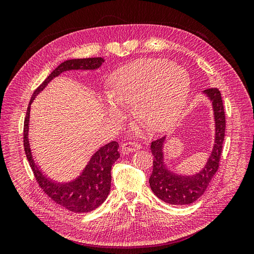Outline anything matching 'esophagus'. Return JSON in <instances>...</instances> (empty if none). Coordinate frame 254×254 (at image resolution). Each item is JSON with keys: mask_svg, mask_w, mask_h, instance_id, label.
<instances>
[{"mask_svg": "<svg viewBox=\"0 0 254 254\" xmlns=\"http://www.w3.org/2000/svg\"><path fill=\"white\" fill-rule=\"evenodd\" d=\"M140 148H141V144L136 142H127L122 145V149L124 151V153H131Z\"/></svg>", "mask_w": 254, "mask_h": 254, "instance_id": "obj_1", "label": "esophagus"}]
</instances>
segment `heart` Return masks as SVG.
Listing matches in <instances>:
<instances>
[{
  "label": "heart",
  "instance_id": "b5f03b06",
  "mask_svg": "<svg viewBox=\"0 0 254 254\" xmlns=\"http://www.w3.org/2000/svg\"><path fill=\"white\" fill-rule=\"evenodd\" d=\"M190 91L186 70L165 59H142L118 68L106 96L107 111L118 117L121 106L133 104L137 117L156 129L172 125L181 114Z\"/></svg>",
  "mask_w": 254,
  "mask_h": 254
}]
</instances>
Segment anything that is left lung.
Segmentation results:
<instances>
[{
  "label": "left lung",
  "instance_id": "8db88e82",
  "mask_svg": "<svg viewBox=\"0 0 254 254\" xmlns=\"http://www.w3.org/2000/svg\"><path fill=\"white\" fill-rule=\"evenodd\" d=\"M203 93L211 99L213 106L215 144L209 160L200 172L193 176H181L171 172L164 163L163 144L165 136L151 142L153 166L149 177V186L153 194L170 204L184 205L195 202L204 193L214 175L218 171L226 131L224 104L217 88L206 89Z\"/></svg>",
  "mask_w": 254,
  "mask_h": 254
}]
</instances>
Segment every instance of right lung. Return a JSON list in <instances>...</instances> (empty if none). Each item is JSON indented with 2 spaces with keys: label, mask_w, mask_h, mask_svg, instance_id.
Wrapping results in <instances>:
<instances>
[{
  "label": "right lung",
  "mask_w": 254,
  "mask_h": 254,
  "mask_svg": "<svg viewBox=\"0 0 254 254\" xmlns=\"http://www.w3.org/2000/svg\"><path fill=\"white\" fill-rule=\"evenodd\" d=\"M104 61L105 60L102 57H95L71 59L60 64L48 76L47 79L35 90L32 98H30L24 120L23 142H24L25 155L29 166L32 167L36 181L52 200L74 213H88L93 211L108 197L111 187V167L115 161L120 158V152L118 150L119 143L113 141L99 148L92 156L81 175L74 181L67 183L54 182L42 174L40 168L36 165L32 156V150H30L28 142L30 104L53 78H55L63 72L71 70H96L103 64Z\"/></svg>",
  "instance_id": "1"
}]
</instances>
